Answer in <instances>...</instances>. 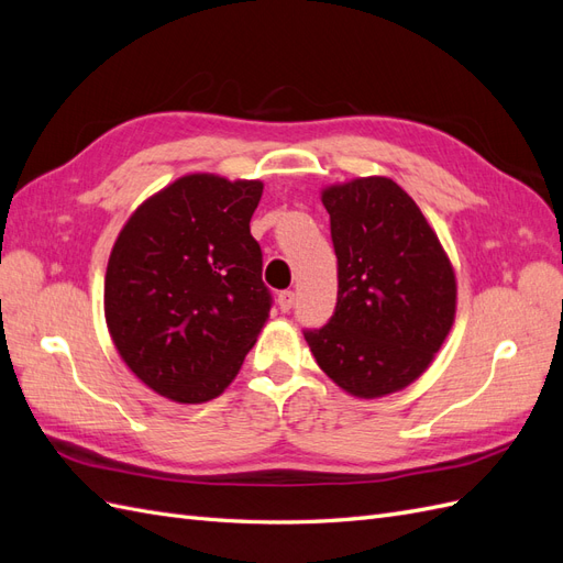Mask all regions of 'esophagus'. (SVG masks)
Returning a JSON list of instances; mask_svg holds the SVG:
<instances>
[{
    "mask_svg": "<svg viewBox=\"0 0 563 563\" xmlns=\"http://www.w3.org/2000/svg\"><path fill=\"white\" fill-rule=\"evenodd\" d=\"M277 302H279V310H282V312H291L294 302H296V294H294V291H282V294L277 296Z\"/></svg>",
    "mask_w": 563,
    "mask_h": 563,
    "instance_id": "34e87169",
    "label": "esophagus"
}]
</instances>
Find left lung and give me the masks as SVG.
Returning <instances> with one entry per match:
<instances>
[{"mask_svg":"<svg viewBox=\"0 0 563 563\" xmlns=\"http://www.w3.org/2000/svg\"><path fill=\"white\" fill-rule=\"evenodd\" d=\"M338 258V300L305 329L317 364L345 391L376 399L430 366L455 317V275L434 230L401 187L380 176L321 192Z\"/></svg>","mask_w":563,"mask_h":563,"instance_id":"left-lung-1","label":"left lung"}]
</instances>
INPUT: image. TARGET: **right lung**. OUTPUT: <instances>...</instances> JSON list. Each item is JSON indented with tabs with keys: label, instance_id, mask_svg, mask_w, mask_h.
I'll return each mask as SVG.
<instances>
[{
	"label": "right lung",
	"instance_id": "add662e5",
	"mask_svg": "<svg viewBox=\"0 0 563 563\" xmlns=\"http://www.w3.org/2000/svg\"><path fill=\"white\" fill-rule=\"evenodd\" d=\"M261 180L178 178L119 232L106 319L126 366L178 404L218 397L269 317L263 251L251 236Z\"/></svg>",
	"mask_w": 563,
	"mask_h": 563
}]
</instances>
